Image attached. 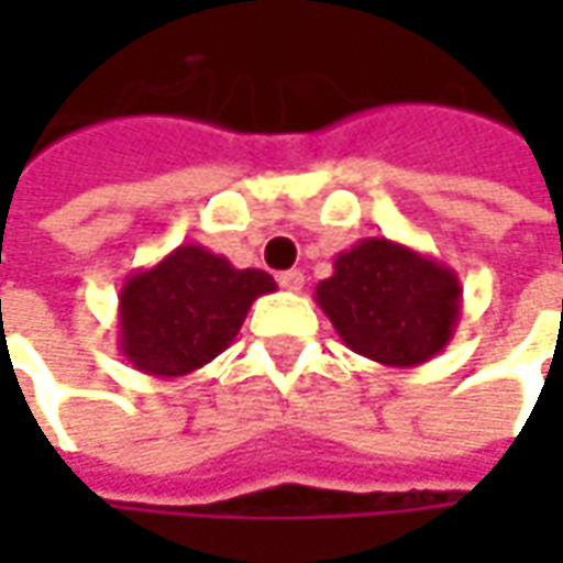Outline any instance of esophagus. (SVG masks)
Listing matches in <instances>:
<instances>
[{
	"label": "esophagus",
	"mask_w": 563,
	"mask_h": 563,
	"mask_svg": "<svg viewBox=\"0 0 563 563\" xmlns=\"http://www.w3.org/2000/svg\"><path fill=\"white\" fill-rule=\"evenodd\" d=\"M303 282H307V278H303V272L300 269H288L278 275V285H282L285 291H303Z\"/></svg>",
	"instance_id": "1"
}]
</instances>
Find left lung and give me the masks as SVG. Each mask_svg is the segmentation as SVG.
<instances>
[{"label": "left lung", "mask_w": 563, "mask_h": 563, "mask_svg": "<svg viewBox=\"0 0 563 563\" xmlns=\"http://www.w3.org/2000/svg\"><path fill=\"white\" fill-rule=\"evenodd\" d=\"M464 288L451 266L388 238H363L338 253L316 285V303L341 341L382 366H420L454 338Z\"/></svg>", "instance_id": "8db88e82"}]
</instances>
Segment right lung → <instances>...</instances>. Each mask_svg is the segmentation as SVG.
<instances>
[{
    "instance_id": "right-lung-1",
    "label": "right lung",
    "mask_w": 563,
    "mask_h": 563,
    "mask_svg": "<svg viewBox=\"0 0 563 563\" xmlns=\"http://www.w3.org/2000/svg\"><path fill=\"white\" fill-rule=\"evenodd\" d=\"M275 291L263 269L181 244L150 269L131 272L119 294V351L156 378H181L216 360L241 332L256 297Z\"/></svg>"
}]
</instances>
